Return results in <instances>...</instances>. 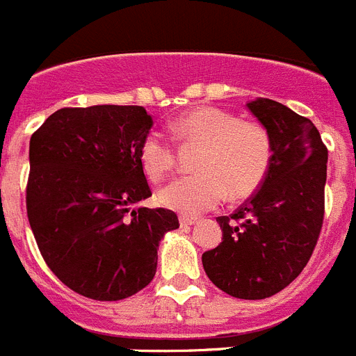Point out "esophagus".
<instances>
[{
	"label": "esophagus",
	"instance_id": "1",
	"mask_svg": "<svg viewBox=\"0 0 356 356\" xmlns=\"http://www.w3.org/2000/svg\"><path fill=\"white\" fill-rule=\"evenodd\" d=\"M198 223V220L196 218H189V216H180V225L181 227H193V225Z\"/></svg>",
	"mask_w": 356,
	"mask_h": 356
}]
</instances>
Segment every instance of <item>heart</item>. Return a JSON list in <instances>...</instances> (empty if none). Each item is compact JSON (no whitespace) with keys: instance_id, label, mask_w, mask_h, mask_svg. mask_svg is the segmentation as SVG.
Returning a JSON list of instances; mask_svg holds the SVG:
<instances>
[{"instance_id":"heart-1","label":"heart","mask_w":356,"mask_h":356,"mask_svg":"<svg viewBox=\"0 0 356 356\" xmlns=\"http://www.w3.org/2000/svg\"><path fill=\"white\" fill-rule=\"evenodd\" d=\"M171 129L184 147H200L194 158L198 175L163 187L158 193L163 207L196 216L220 205L227 194L232 200L248 198L265 180L272 138L259 122L203 106L175 118ZM140 163L149 180H165L176 165L175 145L160 131H149L140 144Z\"/></svg>"}]
</instances>
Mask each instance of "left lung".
Here are the masks:
<instances>
[{"label": "left lung", "instance_id": "1", "mask_svg": "<svg viewBox=\"0 0 356 356\" xmlns=\"http://www.w3.org/2000/svg\"><path fill=\"white\" fill-rule=\"evenodd\" d=\"M272 138V163L259 189L230 216L223 238L202 256L216 286L238 299H266L308 265L324 220L327 149L314 122L281 102L247 104Z\"/></svg>", "mask_w": 356, "mask_h": 356}]
</instances>
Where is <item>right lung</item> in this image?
Listing matches in <instances>:
<instances>
[{
    "label": "right lung",
    "instance_id": "right-lung-1",
    "mask_svg": "<svg viewBox=\"0 0 356 356\" xmlns=\"http://www.w3.org/2000/svg\"><path fill=\"white\" fill-rule=\"evenodd\" d=\"M142 106L63 108L30 138L26 214L48 268L93 300L135 296L156 273L158 243L180 227L169 209H131L151 196L140 144Z\"/></svg>",
    "mask_w": 356,
    "mask_h": 356
}]
</instances>
